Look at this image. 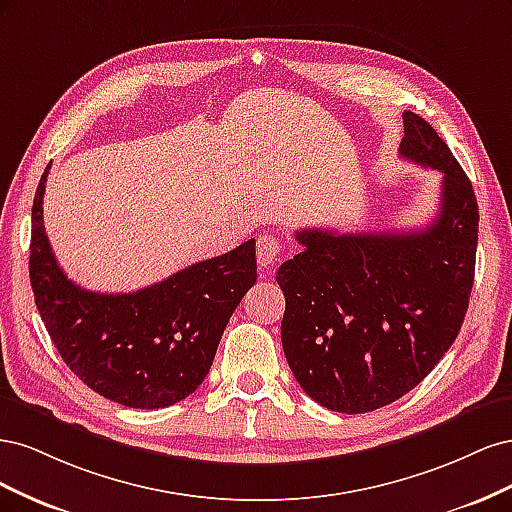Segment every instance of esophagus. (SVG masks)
<instances>
[{
    "mask_svg": "<svg viewBox=\"0 0 512 512\" xmlns=\"http://www.w3.org/2000/svg\"><path fill=\"white\" fill-rule=\"evenodd\" d=\"M282 239L275 237V235H269V232H265V235H260L258 241H256V258H258V265L260 267H271L273 262H277V258L282 256Z\"/></svg>",
    "mask_w": 512,
    "mask_h": 512,
    "instance_id": "1",
    "label": "esophagus"
}]
</instances>
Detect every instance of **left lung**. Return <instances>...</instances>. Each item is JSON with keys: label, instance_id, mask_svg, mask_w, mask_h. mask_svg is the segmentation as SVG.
I'll return each instance as SVG.
<instances>
[{"label": "left lung", "instance_id": "left-lung-1", "mask_svg": "<svg viewBox=\"0 0 512 512\" xmlns=\"http://www.w3.org/2000/svg\"><path fill=\"white\" fill-rule=\"evenodd\" d=\"M399 156L444 175L436 218L401 232L301 230L305 250L275 275L286 297V361L301 389L335 412H371L412 391L468 312L478 243L472 183L410 111Z\"/></svg>", "mask_w": 512, "mask_h": 512}]
</instances>
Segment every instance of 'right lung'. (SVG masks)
I'll return each instance as SVG.
<instances>
[{
  "instance_id": "obj_1",
  "label": "right lung",
  "mask_w": 512,
  "mask_h": 512,
  "mask_svg": "<svg viewBox=\"0 0 512 512\" xmlns=\"http://www.w3.org/2000/svg\"><path fill=\"white\" fill-rule=\"evenodd\" d=\"M49 170L34 196L29 280L57 352L91 391L121 406L177 404L209 374L232 312L256 284V241L143 290H85L61 271L46 237L42 198Z\"/></svg>"
}]
</instances>
